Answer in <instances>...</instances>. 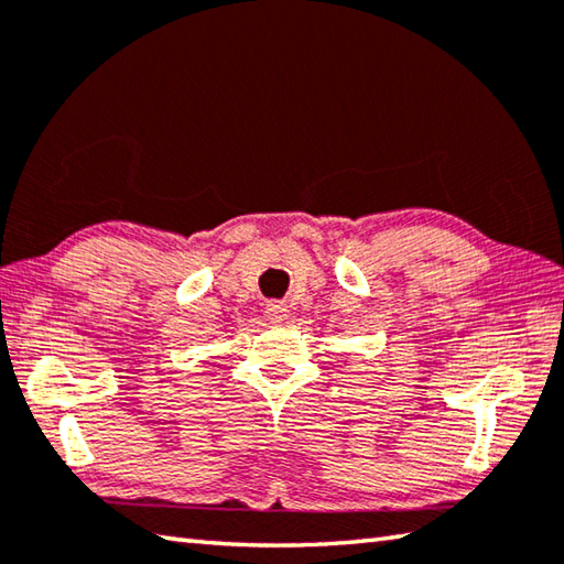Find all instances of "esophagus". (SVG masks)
<instances>
[{
	"instance_id": "obj_1",
	"label": "esophagus",
	"mask_w": 564,
	"mask_h": 564,
	"mask_svg": "<svg viewBox=\"0 0 564 564\" xmlns=\"http://www.w3.org/2000/svg\"><path fill=\"white\" fill-rule=\"evenodd\" d=\"M267 317L271 319V323H283L285 317H289V307H285V303H281V301H271V303H267Z\"/></svg>"
}]
</instances>
